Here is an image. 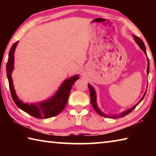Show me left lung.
<instances>
[{
  "mask_svg": "<svg viewBox=\"0 0 156 156\" xmlns=\"http://www.w3.org/2000/svg\"><path fill=\"white\" fill-rule=\"evenodd\" d=\"M133 38L134 39V41H136V43L138 44V45L140 47V48L143 52L145 54V55L147 56V51H146V47H145L144 44L143 43V41H142L140 38H138V36H136L135 35H133ZM147 75H149V58H148V57H147ZM88 87H89V92H90V98H91V105L92 106H93L94 109H95V111L100 114V115L103 116V117L105 118H113V119H115V118H122L124 117V116L126 115L127 114H129V113L131 112L132 111H133L135 108L137 107V105H138L140 102L142 100H143L144 97L145 96V94H146V92L147 91H145V93L144 94L143 96L142 97V98L139 100V102L137 103L136 105H134L133 107H132L130 109H128L125 111H124V112H121L120 114H117V115H108L107 113H105L103 112H102L101 110L100 109L99 107L98 106V104H97V96H96V92L95 91L94 88L92 87L90 84H88Z\"/></svg>",
  "mask_w": 156,
  "mask_h": 156,
  "instance_id": "8db88e82",
  "label": "left lung"
}]
</instances>
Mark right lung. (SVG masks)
Listing matches in <instances>:
<instances>
[{"mask_svg": "<svg viewBox=\"0 0 156 156\" xmlns=\"http://www.w3.org/2000/svg\"><path fill=\"white\" fill-rule=\"evenodd\" d=\"M18 41L13 44L9 53V58L6 65L7 76L9 81V86L11 95L16 105L21 110L37 118H49L62 112L67 105L71 89L76 80L79 79V75H74L64 80L59 89L54 96L43 101L36 103L28 104L20 100L16 94L14 84L12 78V73L14 69V52Z\"/></svg>", "mask_w": 156, "mask_h": 156, "instance_id": "1", "label": "right lung"}]
</instances>
